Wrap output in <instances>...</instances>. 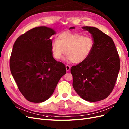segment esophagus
<instances>
[{
    "label": "esophagus",
    "mask_w": 129,
    "mask_h": 129,
    "mask_svg": "<svg viewBox=\"0 0 129 129\" xmlns=\"http://www.w3.org/2000/svg\"><path fill=\"white\" fill-rule=\"evenodd\" d=\"M70 66H69L68 65H66V70H67V71H69L70 70Z\"/></svg>",
    "instance_id": "1"
}]
</instances>
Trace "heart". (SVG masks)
<instances>
[{
	"label": "heart",
	"instance_id": "b5f03b06",
	"mask_svg": "<svg viewBox=\"0 0 129 129\" xmlns=\"http://www.w3.org/2000/svg\"><path fill=\"white\" fill-rule=\"evenodd\" d=\"M94 46L93 38L76 33L64 32L59 34L51 45V52L57 60H60L65 53L66 60L79 64L90 56Z\"/></svg>",
	"mask_w": 129,
	"mask_h": 129
}]
</instances>
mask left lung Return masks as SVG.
<instances>
[{"label": "left lung", "instance_id": "left-lung-1", "mask_svg": "<svg viewBox=\"0 0 129 129\" xmlns=\"http://www.w3.org/2000/svg\"><path fill=\"white\" fill-rule=\"evenodd\" d=\"M82 28L91 34L94 46L86 60L71 68L72 86L84 100L97 102L108 97L113 89L120 69L119 57L110 37L96 27Z\"/></svg>", "mask_w": 129, "mask_h": 129}]
</instances>
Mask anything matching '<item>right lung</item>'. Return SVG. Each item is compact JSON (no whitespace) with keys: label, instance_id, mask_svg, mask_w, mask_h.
I'll return each instance as SVG.
<instances>
[{"label":"right lung","instance_id":"obj_1","mask_svg":"<svg viewBox=\"0 0 129 129\" xmlns=\"http://www.w3.org/2000/svg\"><path fill=\"white\" fill-rule=\"evenodd\" d=\"M53 29L40 26L31 29L14 43L10 59L11 72L20 92L28 101L48 99L66 73L65 65L51 52Z\"/></svg>","mask_w":129,"mask_h":129}]
</instances>
